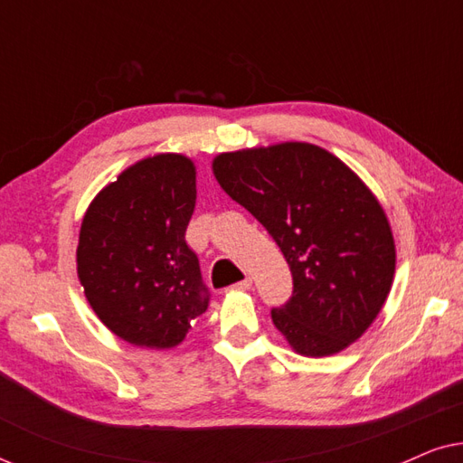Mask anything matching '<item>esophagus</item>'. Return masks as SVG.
I'll use <instances>...</instances> for the list:
<instances>
[{
    "instance_id": "obj_1",
    "label": "esophagus",
    "mask_w": 463,
    "mask_h": 463,
    "mask_svg": "<svg viewBox=\"0 0 463 463\" xmlns=\"http://www.w3.org/2000/svg\"><path fill=\"white\" fill-rule=\"evenodd\" d=\"M233 288H236V290H250L252 288V280H250V278H244L242 282L233 284Z\"/></svg>"
}]
</instances>
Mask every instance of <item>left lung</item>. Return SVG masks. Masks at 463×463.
I'll use <instances>...</instances> for the list:
<instances>
[{
  "mask_svg": "<svg viewBox=\"0 0 463 463\" xmlns=\"http://www.w3.org/2000/svg\"><path fill=\"white\" fill-rule=\"evenodd\" d=\"M213 173L280 246L293 297L271 320L297 354L333 356L373 325L396 269L375 194L331 151L287 141L219 154Z\"/></svg>",
  "mask_w": 463,
  "mask_h": 463,
  "instance_id": "left-lung-1",
  "label": "left lung"
}]
</instances>
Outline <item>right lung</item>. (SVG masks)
Masks as SVG:
<instances>
[{
	"instance_id": "add662e5",
	"label": "right lung",
	"mask_w": 463,
	"mask_h": 463,
	"mask_svg": "<svg viewBox=\"0 0 463 463\" xmlns=\"http://www.w3.org/2000/svg\"><path fill=\"white\" fill-rule=\"evenodd\" d=\"M195 164L143 157L94 195L81 219L78 278L99 320L137 347L179 345L206 312L208 290L185 242Z\"/></svg>"
}]
</instances>
